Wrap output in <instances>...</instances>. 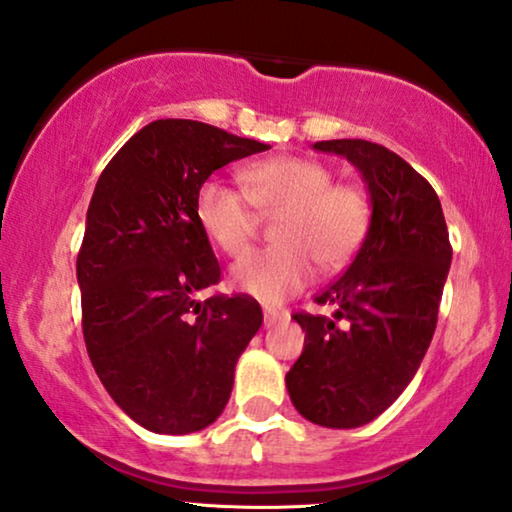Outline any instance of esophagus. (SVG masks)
<instances>
[{"instance_id":"obj_1","label":"esophagus","mask_w":512,"mask_h":512,"mask_svg":"<svg viewBox=\"0 0 512 512\" xmlns=\"http://www.w3.org/2000/svg\"><path fill=\"white\" fill-rule=\"evenodd\" d=\"M285 318H288V311L271 309V306L264 309V325H267V327H274L276 323H281V320H285Z\"/></svg>"}]
</instances>
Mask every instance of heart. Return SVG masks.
<instances>
[{
    "label": "heart",
    "mask_w": 512,
    "mask_h": 512,
    "mask_svg": "<svg viewBox=\"0 0 512 512\" xmlns=\"http://www.w3.org/2000/svg\"><path fill=\"white\" fill-rule=\"evenodd\" d=\"M243 192L206 180L196 192V222L227 255H241L257 215H281L278 248L241 257L231 269L236 290L278 304L311 281L316 264L337 271L356 255L370 229V196L356 182H332V170L306 156H276L241 170Z\"/></svg>",
    "instance_id": "obj_1"
}]
</instances>
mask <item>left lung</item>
Listing matches in <instances>:
<instances>
[{
    "instance_id": "8db88e82",
    "label": "left lung",
    "mask_w": 512,
    "mask_h": 512,
    "mask_svg": "<svg viewBox=\"0 0 512 512\" xmlns=\"http://www.w3.org/2000/svg\"><path fill=\"white\" fill-rule=\"evenodd\" d=\"M370 194V229L344 276L316 297L332 316L295 313L304 351L285 374L295 410L325 428L370 424L395 403L431 344L452 245L438 194L405 159L367 140H325Z\"/></svg>"
}]
</instances>
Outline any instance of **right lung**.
I'll use <instances>...</instances> for the list:
<instances>
[{
  "mask_svg": "<svg viewBox=\"0 0 512 512\" xmlns=\"http://www.w3.org/2000/svg\"><path fill=\"white\" fill-rule=\"evenodd\" d=\"M267 149L201 121L159 119L95 185L77 257L84 342L114 403L147 431L213 424L260 330L252 297H196L220 281V264L194 203L217 168Z\"/></svg>",
  "mask_w": 512,
  "mask_h": 512,
  "instance_id": "1",
  "label": "right lung"
}]
</instances>
